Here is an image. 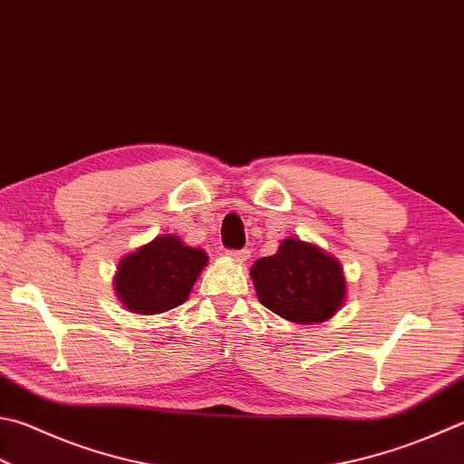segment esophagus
Listing matches in <instances>:
<instances>
[{
	"label": "esophagus",
	"instance_id": "obj_1",
	"mask_svg": "<svg viewBox=\"0 0 464 464\" xmlns=\"http://www.w3.org/2000/svg\"><path fill=\"white\" fill-rule=\"evenodd\" d=\"M226 255H228V258L230 260H234V262H246L248 260V256H250V252L246 250V248H242V250H228L226 252Z\"/></svg>",
	"mask_w": 464,
	"mask_h": 464
}]
</instances>
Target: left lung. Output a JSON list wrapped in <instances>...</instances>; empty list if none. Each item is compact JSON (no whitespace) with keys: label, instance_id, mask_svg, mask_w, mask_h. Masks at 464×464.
Returning <instances> with one entry per match:
<instances>
[{"label":"left lung","instance_id":"1","mask_svg":"<svg viewBox=\"0 0 464 464\" xmlns=\"http://www.w3.org/2000/svg\"><path fill=\"white\" fill-rule=\"evenodd\" d=\"M250 275L260 303L299 325L334 317L345 296L339 262L299 238H286L276 255L258 258Z\"/></svg>","mask_w":464,"mask_h":464}]
</instances>
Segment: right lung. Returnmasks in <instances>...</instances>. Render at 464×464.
<instances>
[{
  "label": "right lung",
  "instance_id": "add662e5",
  "mask_svg": "<svg viewBox=\"0 0 464 464\" xmlns=\"http://www.w3.org/2000/svg\"><path fill=\"white\" fill-rule=\"evenodd\" d=\"M206 262L204 250L186 246L176 236H157L121 262L117 295L139 314L169 311L188 299Z\"/></svg>",
  "mask_w": 464,
  "mask_h": 464
}]
</instances>
